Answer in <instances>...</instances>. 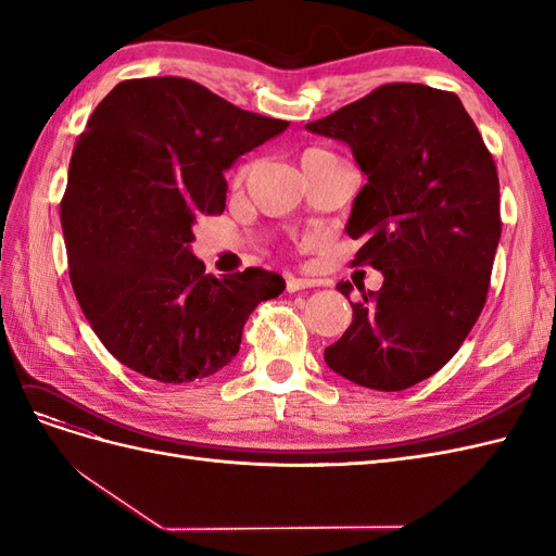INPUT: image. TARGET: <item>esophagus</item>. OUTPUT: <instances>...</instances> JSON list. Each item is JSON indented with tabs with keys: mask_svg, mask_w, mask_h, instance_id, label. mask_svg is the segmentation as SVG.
I'll return each mask as SVG.
<instances>
[{
	"mask_svg": "<svg viewBox=\"0 0 556 556\" xmlns=\"http://www.w3.org/2000/svg\"><path fill=\"white\" fill-rule=\"evenodd\" d=\"M313 278H299V276H288V292H299V290H308L315 288Z\"/></svg>",
	"mask_w": 556,
	"mask_h": 556,
	"instance_id": "34e87169",
	"label": "esophagus"
}]
</instances>
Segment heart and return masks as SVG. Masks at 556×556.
Here are the masks:
<instances>
[{
	"label": "heart",
	"mask_w": 556,
	"mask_h": 556,
	"mask_svg": "<svg viewBox=\"0 0 556 556\" xmlns=\"http://www.w3.org/2000/svg\"><path fill=\"white\" fill-rule=\"evenodd\" d=\"M306 155H327V153H323V150H308ZM243 176V172H239V178Z\"/></svg>",
	"instance_id": "heart-1"
}]
</instances>
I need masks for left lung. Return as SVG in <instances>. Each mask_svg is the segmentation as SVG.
Masks as SVG:
<instances>
[{"mask_svg": "<svg viewBox=\"0 0 556 556\" xmlns=\"http://www.w3.org/2000/svg\"><path fill=\"white\" fill-rule=\"evenodd\" d=\"M350 146L368 182L345 231L355 264L382 274L350 301L352 325L325 362L339 376L401 392L443 368L484 308L501 239L498 174L459 97L387 83L306 125ZM336 290L350 299L352 285Z\"/></svg>", "mask_w": 556, "mask_h": 556, "instance_id": "1", "label": "left lung"}]
</instances>
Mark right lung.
Listing matches in <instances>:
<instances>
[{
  "mask_svg": "<svg viewBox=\"0 0 556 556\" xmlns=\"http://www.w3.org/2000/svg\"><path fill=\"white\" fill-rule=\"evenodd\" d=\"M288 125L178 76L117 83L90 115L60 204L66 260L83 315L131 371L217 374L250 313L282 294L264 268L206 274L190 243L199 215L225 211L229 166Z\"/></svg>",
  "mask_w": 556,
  "mask_h": 556,
  "instance_id": "1",
  "label": "right lung"
}]
</instances>
